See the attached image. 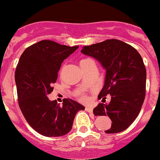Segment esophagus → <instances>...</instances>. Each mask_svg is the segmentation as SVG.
Segmentation results:
<instances>
[{
  "instance_id": "34e87169",
  "label": "esophagus",
  "mask_w": 160,
  "mask_h": 160,
  "mask_svg": "<svg viewBox=\"0 0 160 160\" xmlns=\"http://www.w3.org/2000/svg\"><path fill=\"white\" fill-rule=\"evenodd\" d=\"M85 110L88 113H92V111H93V109L92 108V107H85Z\"/></svg>"
}]
</instances>
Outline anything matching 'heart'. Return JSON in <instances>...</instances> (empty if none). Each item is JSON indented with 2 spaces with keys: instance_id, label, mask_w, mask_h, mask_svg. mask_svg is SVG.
<instances>
[{
  "instance_id": "b5f03b06",
  "label": "heart",
  "mask_w": 160,
  "mask_h": 160,
  "mask_svg": "<svg viewBox=\"0 0 160 160\" xmlns=\"http://www.w3.org/2000/svg\"><path fill=\"white\" fill-rule=\"evenodd\" d=\"M89 60H91V59H82V60L80 62V65L84 64V63H87V62H88ZM62 70H63V68H61V71ZM79 99H80V101H82V102H88V100H89V98H88V97L86 95L85 93H83V92H81V93H80V95H79Z\"/></svg>"
}]
</instances>
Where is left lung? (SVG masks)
<instances>
[{
  "instance_id": "1",
  "label": "left lung",
  "mask_w": 160,
  "mask_h": 160,
  "mask_svg": "<svg viewBox=\"0 0 160 160\" xmlns=\"http://www.w3.org/2000/svg\"><path fill=\"white\" fill-rule=\"evenodd\" d=\"M81 52L95 58L106 70L98 96L103 103L94 108V115L109 117L112 126L106 134L123 131L138 117L145 99L147 72L142 56L134 47L114 38L84 46ZM109 95L111 102L104 104Z\"/></svg>"
}]
</instances>
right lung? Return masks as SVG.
I'll use <instances>...</instances> for the list:
<instances>
[{
    "label": "right lung",
    "mask_w": 160,
    "mask_h": 160,
    "mask_svg": "<svg viewBox=\"0 0 160 160\" xmlns=\"http://www.w3.org/2000/svg\"><path fill=\"white\" fill-rule=\"evenodd\" d=\"M79 46L68 47L51 40H42L27 47L15 71L18 105L26 122L40 134L59 137L72 130L75 116L84 107L72 99L63 105L50 101L61 63Z\"/></svg>",
    "instance_id": "right-lung-1"
}]
</instances>
